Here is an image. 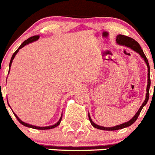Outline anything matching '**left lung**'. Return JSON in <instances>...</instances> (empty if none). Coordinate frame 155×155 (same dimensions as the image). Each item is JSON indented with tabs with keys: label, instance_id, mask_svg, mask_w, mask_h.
Segmentation results:
<instances>
[{
	"label": "left lung",
	"instance_id": "left-lung-1",
	"mask_svg": "<svg viewBox=\"0 0 155 155\" xmlns=\"http://www.w3.org/2000/svg\"><path fill=\"white\" fill-rule=\"evenodd\" d=\"M116 43L120 46H124L126 47H128L131 50H133L134 51L137 52V53H139L140 56L143 58V60L144 61V62L146 63L147 67V93H146V98H145L144 102H143V104L141 105V106L140 107V109H138V111L137 112V113L134 115V116L130 120H129V121L126 122V123H124V124H120V125L115 126V127H102V126H99L98 124H94V122L92 121V120L91 119V116H90L89 113H88V118H89L90 122H91V124L94 127V128H97L98 130H120V129H124L125 127H130V126L134 124V122L136 121L137 119L138 118V116H139L140 113L141 112L142 109L144 106L147 103V101L149 99V89H150V66H149V63L148 61H147V57L146 56L144 55V53H143V50L141 49L140 44L138 43L137 41L134 40V39L130 38V37L126 36V35H118L116 36Z\"/></svg>",
	"mask_w": 155,
	"mask_h": 155
}]
</instances>
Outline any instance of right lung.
I'll list each match as a JSON object with an SVG mask.
<instances>
[{"mask_svg":"<svg viewBox=\"0 0 155 155\" xmlns=\"http://www.w3.org/2000/svg\"><path fill=\"white\" fill-rule=\"evenodd\" d=\"M39 38V35H34V36H31L30 37V38H28V39H26L25 41H24V42H22V44L21 45V46H19L18 48V50H16L15 53H13V55H12V59H11V61H10V64H9V72H10V69H11V66H12V61H13L14 58L15 57V55L18 53V52L19 51V50L20 49H21L22 47H24L25 46H26V45L29 44V43H31V42H35V41L38 40ZM8 105H9V104H8ZM10 106V105H9ZM13 112V111H12ZM14 115L15 116V117L17 118V120H18V122L20 123L21 124H22L23 126H25V127H29V128H33V129H36V130H50V129H53V128H55V127H57V126L60 125V124H61V120H62V116H63V114H61V118H60V120H59V121L57 122V124H53V125L52 126H48V127H37V126H33V125H31V124H27V123H25V122L21 121L20 119L18 117L17 115L15 114V113H14Z\"/></svg>","mask_w":155,"mask_h":155,"instance_id":"obj_1","label":"right lung"}]
</instances>
